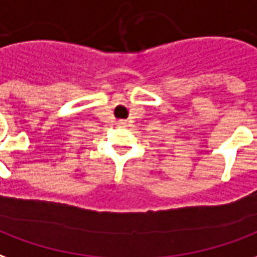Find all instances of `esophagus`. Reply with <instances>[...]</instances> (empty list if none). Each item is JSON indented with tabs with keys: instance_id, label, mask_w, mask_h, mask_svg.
<instances>
[{
	"instance_id": "obj_1",
	"label": "esophagus",
	"mask_w": 257,
	"mask_h": 257,
	"mask_svg": "<svg viewBox=\"0 0 257 257\" xmlns=\"http://www.w3.org/2000/svg\"><path fill=\"white\" fill-rule=\"evenodd\" d=\"M117 126H119V127H127V126H128V121H127V120H119V121H117Z\"/></svg>"
}]
</instances>
